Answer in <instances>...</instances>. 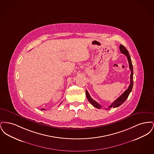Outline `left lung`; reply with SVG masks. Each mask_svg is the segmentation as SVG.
<instances>
[{
  "label": "left lung",
  "mask_w": 154,
  "mask_h": 154,
  "mask_svg": "<svg viewBox=\"0 0 154 154\" xmlns=\"http://www.w3.org/2000/svg\"><path fill=\"white\" fill-rule=\"evenodd\" d=\"M119 50H120L121 53H122L123 54H124V55H125L126 56L127 59H128V62H129V69H130V70H131V84H130V85H129L128 88L119 97H118L117 99L110 105L108 109H106V110L109 109L111 108V107L116 108V107H119V106H121V105L126 100V99L128 97L130 93L131 92L132 88H133V65H132V61H131V57H130V55H129V52L126 50V48L125 47L124 45H122L121 44V45H119ZM86 92V96H87V99H88V101L92 104V105L93 106H94L95 107L97 108V109H100L102 108V106L100 104H99L98 103L96 102V101H95V100L90 96L88 91H87V90H86V92Z\"/></svg>",
  "instance_id": "obj_1"
}]
</instances>
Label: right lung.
Returning <instances> with one entry per match:
<instances>
[{"mask_svg":"<svg viewBox=\"0 0 154 154\" xmlns=\"http://www.w3.org/2000/svg\"><path fill=\"white\" fill-rule=\"evenodd\" d=\"M60 104H61V103H60ZM42 110H45V109H42Z\"/></svg>","mask_w":154,"mask_h":154,"instance_id":"obj_1","label":"right lung"}]
</instances>
